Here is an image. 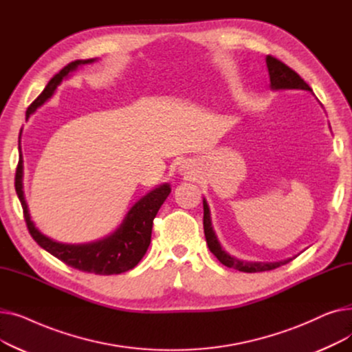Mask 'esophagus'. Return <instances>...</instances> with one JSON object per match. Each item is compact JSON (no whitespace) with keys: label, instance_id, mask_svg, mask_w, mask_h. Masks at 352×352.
<instances>
[{"label":"esophagus","instance_id":"obj_1","mask_svg":"<svg viewBox=\"0 0 352 352\" xmlns=\"http://www.w3.org/2000/svg\"><path fill=\"white\" fill-rule=\"evenodd\" d=\"M190 166H191V165H188V164L186 162V164H182L181 168H182V171L186 173V174H190V171H188V170H190Z\"/></svg>","mask_w":352,"mask_h":352}]
</instances>
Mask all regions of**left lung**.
<instances>
[{"label": "left lung", "instance_id": "left-lung-1", "mask_svg": "<svg viewBox=\"0 0 352 352\" xmlns=\"http://www.w3.org/2000/svg\"><path fill=\"white\" fill-rule=\"evenodd\" d=\"M265 61H267V68H268L272 89H305V91L312 92L311 87L298 76V74L295 72L292 68H289L288 65H285L283 61L276 60L275 57H272V55H267ZM202 204H204V232H206L207 244H208L210 251L218 258V261L221 264H224L228 268L243 271V272H263V271H271V270H275L281 265H285L287 263H289L292 260V258H288V260L278 261V263H248V261L236 260V258L227 254L223 250V247L219 245L217 235L212 230L210 208H208L206 198H204V201H202Z\"/></svg>", "mask_w": 352, "mask_h": 352}]
</instances>
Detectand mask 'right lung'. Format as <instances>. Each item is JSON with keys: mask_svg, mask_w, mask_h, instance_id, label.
<instances>
[{"mask_svg": "<svg viewBox=\"0 0 352 352\" xmlns=\"http://www.w3.org/2000/svg\"><path fill=\"white\" fill-rule=\"evenodd\" d=\"M94 61L96 58L72 61L68 65H65L58 74H55L40 94V97L28 107L25 117L28 118L36 108L43 105L54 94L55 88L60 85L63 78L67 77L69 72L76 71L80 65L91 64ZM23 171L24 166L20 146V160H18L15 173V191L18 198H20L27 228L31 236L34 238V241L41 248L48 251L51 255L58 258L64 264L84 272L98 275H113L126 272L129 270H133L141 261V258L145 255L151 243L153 221L158 210L164 204V201L171 192L170 184H162L158 188L148 192L131 207V210L125 215L122 224L113 234L102 239H98L96 243L77 245L63 244L54 241V239L45 236L35 228L24 198Z\"/></svg>", "mask_w": 352, "mask_h": 352, "instance_id": "right-lung-1", "label": "right lung"}]
</instances>
